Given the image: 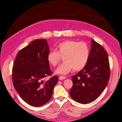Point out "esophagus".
Here are the masks:
<instances>
[{"label":"esophagus","mask_w":122,"mask_h":122,"mask_svg":"<svg viewBox=\"0 0 122 122\" xmlns=\"http://www.w3.org/2000/svg\"><path fill=\"white\" fill-rule=\"evenodd\" d=\"M66 78V77H65V76H60L59 77V79L60 80H64V79H65Z\"/></svg>","instance_id":"34e87169"}]
</instances>
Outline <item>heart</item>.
I'll use <instances>...</instances> for the list:
<instances>
[{
  "label": "heart",
  "instance_id": "heart-1",
  "mask_svg": "<svg viewBox=\"0 0 122 122\" xmlns=\"http://www.w3.org/2000/svg\"><path fill=\"white\" fill-rule=\"evenodd\" d=\"M57 51H51L47 54V61L53 66H56L61 56L64 62L55 70L57 74L66 75L73 69L75 71L81 70L87 64L90 56V48L84 42L66 40L59 43Z\"/></svg>",
  "mask_w": 122,
  "mask_h": 122
}]
</instances>
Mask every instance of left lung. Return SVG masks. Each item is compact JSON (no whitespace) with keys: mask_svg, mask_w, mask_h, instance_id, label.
<instances>
[{"mask_svg":"<svg viewBox=\"0 0 122 122\" xmlns=\"http://www.w3.org/2000/svg\"><path fill=\"white\" fill-rule=\"evenodd\" d=\"M90 56L86 66L72 76L70 95L74 100L87 104L96 99L104 90L110 77L108 54L101 45L91 41Z\"/></svg>","mask_w":122,"mask_h":122,"instance_id":"obj_1","label":"left lung"}]
</instances>
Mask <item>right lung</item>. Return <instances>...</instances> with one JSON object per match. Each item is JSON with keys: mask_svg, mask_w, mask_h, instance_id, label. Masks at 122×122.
Masks as SVG:
<instances>
[{"mask_svg": "<svg viewBox=\"0 0 122 122\" xmlns=\"http://www.w3.org/2000/svg\"><path fill=\"white\" fill-rule=\"evenodd\" d=\"M49 52L46 40L36 39L22 49L14 62V86L21 98L33 106H41L48 102L58 82L56 75L43 80L52 74L47 58Z\"/></svg>", "mask_w": 122, "mask_h": 122, "instance_id": "right-lung-1", "label": "right lung"}]
</instances>
